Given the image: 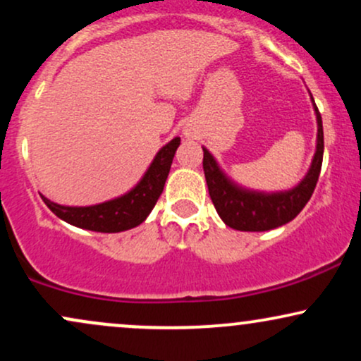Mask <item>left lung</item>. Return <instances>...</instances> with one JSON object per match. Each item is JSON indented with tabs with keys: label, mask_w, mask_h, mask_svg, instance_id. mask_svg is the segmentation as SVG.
<instances>
[{
	"label": "left lung",
	"mask_w": 361,
	"mask_h": 361,
	"mask_svg": "<svg viewBox=\"0 0 361 361\" xmlns=\"http://www.w3.org/2000/svg\"><path fill=\"white\" fill-rule=\"evenodd\" d=\"M310 100H312L314 114L317 120L316 152H314L307 175L293 188L281 190V192H259V190L244 188L222 171L217 159L210 154L209 149L202 147L204 149V171L210 198H212L219 217L226 226L233 227L235 231H250V233L276 229V227L293 221L310 200L319 180L322 154H324L322 118L316 103H314L312 94H310Z\"/></svg>",
	"instance_id": "1"
}]
</instances>
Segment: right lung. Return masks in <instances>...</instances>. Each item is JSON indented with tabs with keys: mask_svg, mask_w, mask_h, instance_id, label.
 Instances as JSON below:
<instances>
[{
	"mask_svg": "<svg viewBox=\"0 0 361 361\" xmlns=\"http://www.w3.org/2000/svg\"><path fill=\"white\" fill-rule=\"evenodd\" d=\"M180 140V137H175L161 147L139 183L120 197L86 207L59 205L45 198L44 195L42 200L57 217L80 229L94 233H122L134 229L146 221L159 195L163 193Z\"/></svg>",
	"mask_w": 361,
	"mask_h": 361,
	"instance_id": "1",
	"label": "right lung"
}]
</instances>
